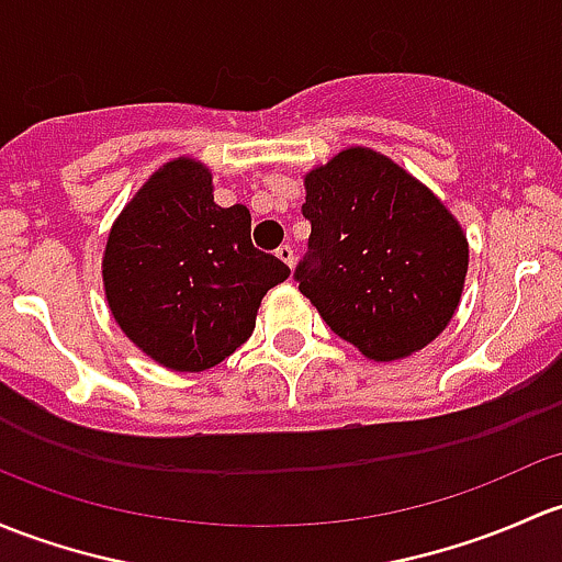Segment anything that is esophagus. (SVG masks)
Listing matches in <instances>:
<instances>
[{"label":"esophagus","mask_w":562,"mask_h":562,"mask_svg":"<svg viewBox=\"0 0 562 562\" xmlns=\"http://www.w3.org/2000/svg\"><path fill=\"white\" fill-rule=\"evenodd\" d=\"M274 252H277V258H280L282 263L293 266V247L291 245H280Z\"/></svg>","instance_id":"esophagus-1"}]
</instances>
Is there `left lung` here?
<instances>
[{
	"label": "left lung",
	"instance_id": "8db88e82",
	"mask_svg": "<svg viewBox=\"0 0 562 562\" xmlns=\"http://www.w3.org/2000/svg\"><path fill=\"white\" fill-rule=\"evenodd\" d=\"M312 223L299 291L336 336L371 360L436 339L463 293L469 241L420 180L369 147H347L304 177Z\"/></svg>",
	"mask_w": 562,
	"mask_h": 562
}]
</instances>
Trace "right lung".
Here are the masks:
<instances>
[{
    "mask_svg": "<svg viewBox=\"0 0 562 562\" xmlns=\"http://www.w3.org/2000/svg\"><path fill=\"white\" fill-rule=\"evenodd\" d=\"M252 247L250 210L217 206L193 158L164 164L112 226L104 293L123 334L156 363L204 371L250 339L266 291L288 280Z\"/></svg>",
    "mask_w": 562,
    "mask_h": 562,
    "instance_id": "obj_1",
    "label": "right lung"
}]
</instances>
